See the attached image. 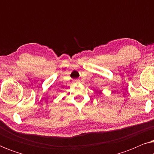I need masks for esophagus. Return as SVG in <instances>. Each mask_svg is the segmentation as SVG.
I'll use <instances>...</instances> for the list:
<instances>
[{"label": "esophagus", "instance_id": "obj_1", "mask_svg": "<svg viewBox=\"0 0 154 154\" xmlns=\"http://www.w3.org/2000/svg\"><path fill=\"white\" fill-rule=\"evenodd\" d=\"M74 82H75V83H79V80H75Z\"/></svg>", "mask_w": 154, "mask_h": 154}]
</instances>
